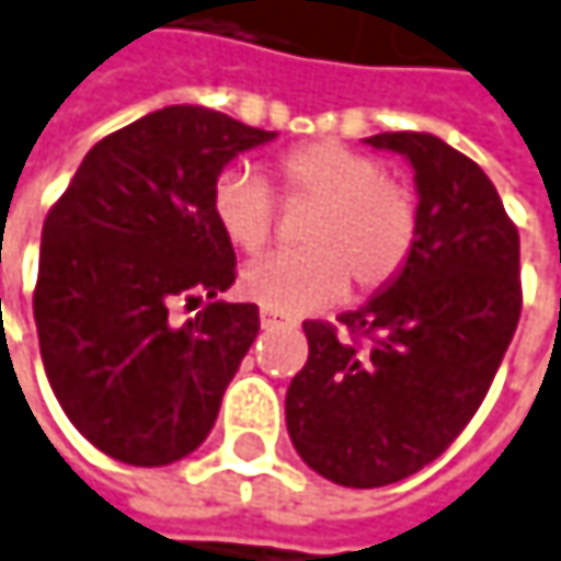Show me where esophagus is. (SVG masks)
Here are the masks:
<instances>
[{
  "mask_svg": "<svg viewBox=\"0 0 561 561\" xmlns=\"http://www.w3.org/2000/svg\"><path fill=\"white\" fill-rule=\"evenodd\" d=\"M260 324H263V328H279V324H288V328H291L295 321H291V318H282V314L270 311V308H263V311H260Z\"/></svg>",
  "mask_w": 561,
  "mask_h": 561,
  "instance_id": "34e87169",
  "label": "esophagus"
}]
</instances>
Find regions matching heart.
<instances>
[{
    "label": "heart",
    "mask_w": 561,
    "mask_h": 561,
    "mask_svg": "<svg viewBox=\"0 0 561 561\" xmlns=\"http://www.w3.org/2000/svg\"><path fill=\"white\" fill-rule=\"evenodd\" d=\"M282 194L314 210L301 224V250L243 270L240 288L276 314H308L344 298L387 288L409 263L419 237L415 194L383 165L344 142H308L279 159ZM276 194L256 171L233 165L210 187L217 230L243 253H260L276 230Z\"/></svg>",
    "instance_id": "b5f03b06"
}]
</instances>
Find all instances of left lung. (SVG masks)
<instances>
[{
  "label": "left lung",
  "mask_w": 561,
  "mask_h": 561,
  "mask_svg": "<svg viewBox=\"0 0 561 561\" xmlns=\"http://www.w3.org/2000/svg\"><path fill=\"white\" fill-rule=\"evenodd\" d=\"M367 146L415 169L419 237L387 291L341 324H301L308 360L285 392L295 451L341 488L432 465L484 402L523 308L519 233L481 165L428 133Z\"/></svg>",
  "instance_id": "8db88e82"
}]
</instances>
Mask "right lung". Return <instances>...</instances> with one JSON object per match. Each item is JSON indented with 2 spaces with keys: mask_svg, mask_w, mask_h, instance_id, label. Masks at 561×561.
Segmentation results:
<instances>
[{
  "mask_svg": "<svg viewBox=\"0 0 561 561\" xmlns=\"http://www.w3.org/2000/svg\"><path fill=\"white\" fill-rule=\"evenodd\" d=\"M204 106H165L100 139L45 217L35 324L48 383L103 455L162 468L191 455L260 334L256 305L217 301L237 279L210 187L270 142ZM207 297L181 329L174 300Z\"/></svg>",
  "mask_w": 561,
  "mask_h": 561,
  "instance_id": "add662e5",
  "label": "right lung"
}]
</instances>
